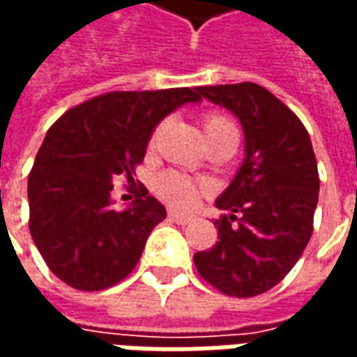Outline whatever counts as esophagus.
<instances>
[{
  "label": "esophagus",
  "instance_id": "obj_1",
  "mask_svg": "<svg viewBox=\"0 0 357 357\" xmlns=\"http://www.w3.org/2000/svg\"><path fill=\"white\" fill-rule=\"evenodd\" d=\"M168 216H170L172 220H176L178 224H189V222L193 220L189 214H183V212H179V210H170V212H168Z\"/></svg>",
  "mask_w": 357,
  "mask_h": 357
}]
</instances>
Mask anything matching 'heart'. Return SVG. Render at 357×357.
Instances as JSON below:
<instances>
[{"label":"heart","instance_id":"heart-1","mask_svg":"<svg viewBox=\"0 0 357 357\" xmlns=\"http://www.w3.org/2000/svg\"><path fill=\"white\" fill-rule=\"evenodd\" d=\"M202 132H204V139L208 141L218 135H225L231 133L237 135V130L229 118L222 116V114H208L202 120ZM158 193L162 195L166 201L174 202L178 206H191L199 197V187L195 185L193 181L176 176V174H166L158 179Z\"/></svg>","mask_w":357,"mask_h":357}]
</instances>
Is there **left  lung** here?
Masks as SVG:
<instances>
[{
	"label": "left lung",
	"mask_w": 357,
	"mask_h": 357,
	"mask_svg": "<svg viewBox=\"0 0 357 357\" xmlns=\"http://www.w3.org/2000/svg\"><path fill=\"white\" fill-rule=\"evenodd\" d=\"M237 116L245 156L216 199V245L193 256L202 279L227 296L269 291L304 252L314 231L319 176L312 141L298 116L258 84L197 88Z\"/></svg>",
	"instance_id": "obj_1"
}]
</instances>
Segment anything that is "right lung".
Masks as SVG:
<instances>
[{
  "label": "right lung",
  "mask_w": 357,
  "mask_h": 357,
  "mask_svg": "<svg viewBox=\"0 0 357 357\" xmlns=\"http://www.w3.org/2000/svg\"><path fill=\"white\" fill-rule=\"evenodd\" d=\"M197 88L112 91L66 110L45 133L28 176L30 235L55 275L78 291H102L139 262L166 208L147 187L114 210L118 176L132 179L155 128Z\"/></svg>",
  "instance_id": "add662e5"
}]
</instances>
